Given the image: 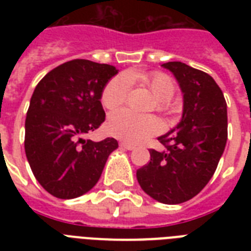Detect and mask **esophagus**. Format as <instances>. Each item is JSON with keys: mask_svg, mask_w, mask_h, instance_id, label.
<instances>
[{"mask_svg": "<svg viewBox=\"0 0 251 251\" xmlns=\"http://www.w3.org/2000/svg\"><path fill=\"white\" fill-rule=\"evenodd\" d=\"M120 147H121V149L127 150V151H131V150L135 149V146L130 145V143H126V142H121V143H120Z\"/></svg>", "mask_w": 251, "mask_h": 251, "instance_id": "34e87169", "label": "esophagus"}]
</instances>
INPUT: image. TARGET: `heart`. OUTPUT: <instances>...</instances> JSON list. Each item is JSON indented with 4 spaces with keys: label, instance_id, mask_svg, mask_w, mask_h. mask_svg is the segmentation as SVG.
Returning a JSON list of instances; mask_svg holds the SVG:
<instances>
[{
    "label": "heart",
    "instance_id": "obj_1",
    "mask_svg": "<svg viewBox=\"0 0 251 251\" xmlns=\"http://www.w3.org/2000/svg\"><path fill=\"white\" fill-rule=\"evenodd\" d=\"M137 78H139L155 95V98L157 99V109H169V100L175 94V83L171 76H168L164 73L114 76L102 90L101 102L104 108L109 110L120 108L126 101L129 95L130 86H131L130 79H137ZM106 129L108 133L122 141L139 143L159 133L161 130V122L153 114H137L130 110L122 109L110 114Z\"/></svg>",
    "mask_w": 251,
    "mask_h": 251
}]
</instances>
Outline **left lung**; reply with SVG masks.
<instances>
[{"label":"left lung","instance_id":"obj_1","mask_svg":"<svg viewBox=\"0 0 251 251\" xmlns=\"http://www.w3.org/2000/svg\"><path fill=\"white\" fill-rule=\"evenodd\" d=\"M183 95L182 118L157 139L165 150H150L151 160L137 171L146 194L165 204L191 199L214 176L226 145V102L214 78L186 64L161 65Z\"/></svg>","mask_w":251,"mask_h":251}]
</instances>
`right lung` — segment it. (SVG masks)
Returning a JSON list of instances; mask_svg holds the SVG:
<instances>
[{
	"label": "right lung",
	"mask_w": 251,
	"mask_h": 251,
	"mask_svg": "<svg viewBox=\"0 0 251 251\" xmlns=\"http://www.w3.org/2000/svg\"><path fill=\"white\" fill-rule=\"evenodd\" d=\"M117 73L112 65L73 60L49 72L33 91L25 117V156L53 197L73 199L90 191L118 147L114 138H83L105 120L101 94Z\"/></svg>",
	"instance_id": "obj_1"
}]
</instances>
